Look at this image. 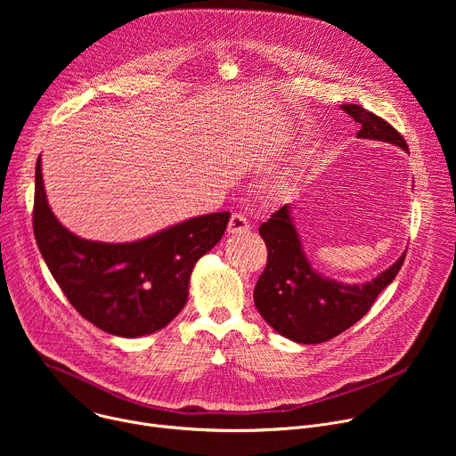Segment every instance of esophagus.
I'll return each instance as SVG.
<instances>
[{"label":"esophagus","instance_id":"1","mask_svg":"<svg viewBox=\"0 0 456 456\" xmlns=\"http://www.w3.org/2000/svg\"><path fill=\"white\" fill-rule=\"evenodd\" d=\"M248 229H250V225H248V220H247L243 215H240V213H234V215L231 216V220H229V227H227L229 234H240V232H247Z\"/></svg>","mask_w":456,"mask_h":456}]
</instances>
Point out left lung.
<instances>
[{"mask_svg": "<svg viewBox=\"0 0 456 456\" xmlns=\"http://www.w3.org/2000/svg\"><path fill=\"white\" fill-rule=\"evenodd\" d=\"M341 108L361 124L359 139L389 142L408 151L403 135L384 118L359 104H341ZM259 234L269 254L267 267L254 287V305L278 334L301 345L324 343L350 329L395 280L406 257L404 252L371 281L346 285L312 269L289 206L259 225Z\"/></svg>", "mask_w": 456, "mask_h": 456, "instance_id": "left-lung-1", "label": "left lung"}]
</instances>
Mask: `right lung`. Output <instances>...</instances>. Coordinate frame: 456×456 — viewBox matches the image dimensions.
I'll list each match as a JSON object with an SVG mask.
<instances>
[{"mask_svg":"<svg viewBox=\"0 0 456 456\" xmlns=\"http://www.w3.org/2000/svg\"><path fill=\"white\" fill-rule=\"evenodd\" d=\"M231 213L189 218L132 243L76 236L53 216L36 164L34 236L53 280L97 329L118 338L153 334L187 303L194 264L224 236Z\"/></svg>","mask_w":456,"mask_h":456,"instance_id":"obj_1","label":"right lung"}]
</instances>
